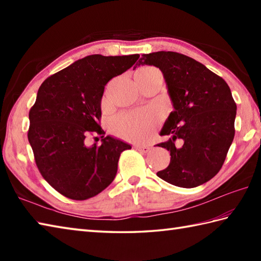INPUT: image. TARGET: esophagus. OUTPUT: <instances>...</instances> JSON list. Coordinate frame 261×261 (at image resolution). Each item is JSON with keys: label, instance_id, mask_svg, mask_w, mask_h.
I'll return each instance as SVG.
<instances>
[{"label": "esophagus", "instance_id": "34e87169", "mask_svg": "<svg viewBox=\"0 0 261 261\" xmlns=\"http://www.w3.org/2000/svg\"><path fill=\"white\" fill-rule=\"evenodd\" d=\"M136 149H137V150H139L140 152L147 153V152L151 150V147L150 146H145V145H138V146H136Z\"/></svg>", "mask_w": 261, "mask_h": 261}]
</instances>
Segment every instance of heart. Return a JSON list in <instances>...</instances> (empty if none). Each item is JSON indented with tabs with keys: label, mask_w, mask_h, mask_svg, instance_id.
<instances>
[{
	"label": "heart",
	"mask_w": 261,
	"mask_h": 261,
	"mask_svg": "<svg viewBox=\"0 0 261 261\" xmlns=\"http://www.w3.org/2000/svg\"><path fill=\"white\" fill-rule=\"evenodd\" d=\"M156 70L154 67H142L136 75L147 76ZM158 121L159 114L151 108L123 112L114 116L110 122V131L127 141L143 142L151 137Z\"/></svg>",
	"instance_id": "b5f03b06"
}]
</instances>
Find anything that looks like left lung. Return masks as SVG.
<instances>
[{
  "mask_svg": "<svg viewBox=\"0 0 261 261\" xmlns=\"http://www.w3.org/2000/svg\"><path fill=\"white\" fill-rule=\"evenodd\" d=\"M140 65L163 71L174 111L160 135L170 139L157 145L170 151L169 166L157 176L171 185L192 188L219 173L234 138L237 104L222 77L182 54L142 55ZM183 141L176 147L174 141Z\"/></svg>",
  "mask_w": 261,
  "mask_h": 261,
  "instance_id": "8db88e82",
  "label": "left lung"
}]
</instances>
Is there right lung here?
Listing matches in <instances>:
<instances>
[{"label": "right lung", "mask_w": 261, "mask_h": 261, "mask_svg": "<svg viewBox=\"0 0 261 261\" xmlns=\"http://www.w3.org/2000/svg\"><path fill=\"white\" fill-rule=\"evenodd\" d=\"M139 57L91 55L49 76L39 87L29 112L28 140L40 174L62 195L84 201L115 178L120 154L131 146L104 137L101 99L108 82ZM91 133L101 136V145H85Z\"/></svg>", "instance_id": "1"}]
</instances>
